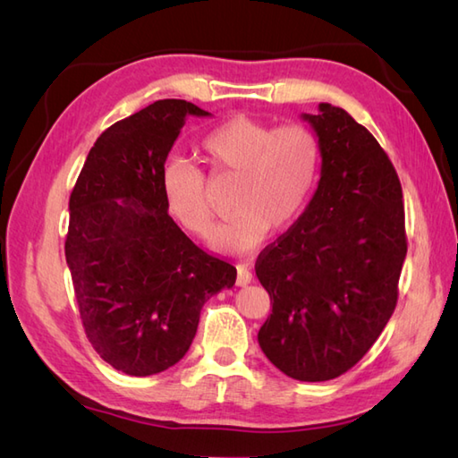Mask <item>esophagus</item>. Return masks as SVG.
<instances>
[{
  "instance_id": "1",
  "label": "esophagus",
  "mask_w": 458,
  "mask_h": 458,
  "mask_svg": "<svg viewBox=\"0 0 458 458\" xmlns=\"http://www.w3.org/2000/svg\"><path fill=\"white\" fill-rule=\"evenodd\" d=\"M251 279H254V276H251V271L246 264L238 266V277H236V285L238 287H246L251 284Z\"/></svg>"
}]
</instances>
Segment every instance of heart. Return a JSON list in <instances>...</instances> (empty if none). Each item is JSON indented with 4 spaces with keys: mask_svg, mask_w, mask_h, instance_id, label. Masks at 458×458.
Masks as SVG:
<instances>
[{
    "mask_svg": "<svg viewBox=\"0 0 458 458\" xmlns=\"http://www.w3.org/2000/svg\"><path fill=\"white\" fill-rule=\"evenodd\" d=\"M200 157L210 177H236L230 197L234 212L214 238V248H256L267 230L281 232L303 214L320 171V143L301 123L271 125L236 115L204 135ZM163 197L171 216L200 238L212 234L214 208L204 174L187 161L163 173Z\"/></svg>",
    "mask_w": 458,
    "mask_h": 458,
    "instance_id": "obj_1",
    "label": "heart"
}]
</instances>
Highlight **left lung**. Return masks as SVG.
Returning <instances> with one entry per match:
<instances>
[{
  "label": "left lung",
  "mask_w": 458,
  "mask_h": 458,
  "mask_svg": "<svg viewBox=\"0 0 458 458\" xmlns=\"http://www.w3.org/2000/svg\"><path fill=\"white\" fill-rule=\"evenodd\" d=\"M320 143V179L293 226L261 251L271 299L258 343L285 376L338 377L390 320L407 254L403 194L392 161L346 110L301 114Z\"/></svg>",
  "instance_id": "obj_1"
}]
</instances>
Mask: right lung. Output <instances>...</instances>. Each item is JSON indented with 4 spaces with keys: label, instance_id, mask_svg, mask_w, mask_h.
<instances>
[{
    "label": "right lung",
    "instance_id": "right-lung-1",
    "mask_svg": "<svg viewBox=\"0 0 458 458\" xmlns=\"http://www.w3.org/2000/svg\"><path fill=\"white\" fill-rule=\"evenodd\" d=\"M189 115L210 114L187 100H157L110 125L68 202L64 256L86 336L128 376L177 364L202 305L236 284V267L194 246L165 207V161Z\"/></svg>",
    "mask_w": 458,
    "mask_h": 458
}]
</instances>
